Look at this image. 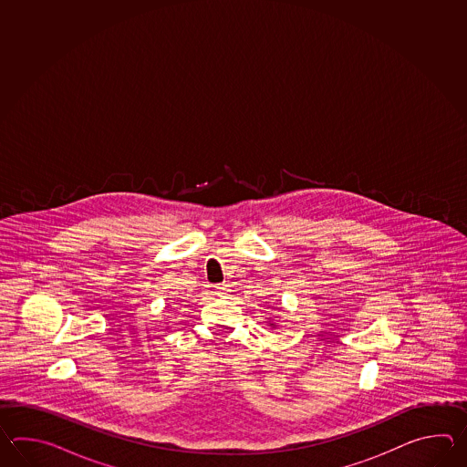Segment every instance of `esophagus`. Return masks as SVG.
<instances>
[{
    "label": "esophagus",
    "instance_id": "34e87169",
    "mask_svg": "<svg viewBox=\"0 0 467 467\" xmlns=\"http://www.w3.org/2000/svg\"><path fill=\"white\" fill-rule=\"evenodd\" d=\"M215 294H217L219 297H225V296L229 294V287H227L225 284H220V285H217V287H215Z\"/></svg>",
    "mask_w": 467,
    "mask_h": 467
}]
</instances>
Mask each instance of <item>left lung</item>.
Returning a JSON list of instances; mask_svg holds the SVG:
<instances>
[{
    "label": "left lung",
    "instance_id": "8db88e82",
    "mask_svg": "<svg viewBox=\"0 0 467 467\" xmlns=\"http://www.w3.org/2000/svg\"><path fill=\"white\" fill-rule=\"evenodd\" d=\"M270 326H274V324H270Z\"/></svg>",
    "mask_w": 467,
    "mask_h": 467
}]
</instances>
